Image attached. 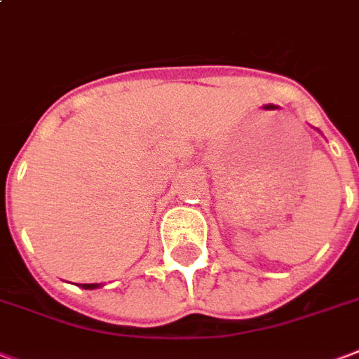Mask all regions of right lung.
Here are the masks:
<instances>
[{"mask_svg": "<svg viewBox=\"0 0 359 359\" xmlns=\"http://www.w3.org/2000/svg\"><path fill=\"white\" fill-rule=\"evenodd\" d=\"M85 290H94V287H98V284H83Z\"/></svg>", "mask_w": 359, "mask_h": 359, "instance_id": "obj_1", "label": "right lung"}]
</instances>
